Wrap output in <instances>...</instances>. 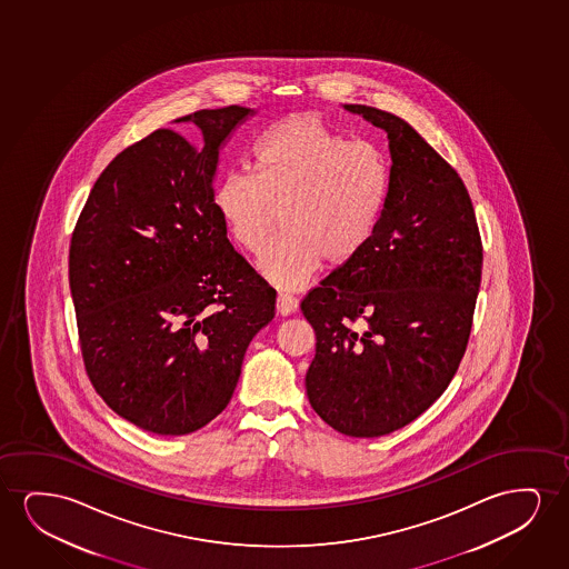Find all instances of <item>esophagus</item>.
<instances>
[{"instance_id": "esophagus-1", "label": "esophagus", "mask_w": 569, "mask_h": 569, "mask_svg": "<svg viewBox=\"0 0 569 569\" xmlns=\"http://www.w3.org/2000/svg\"><path fill=\"white\" fill-rule=\"evenodd\" d=\"M296 311V297L289 296V293H280V296H278V312H280L281 317H288V315H291V312Z\"/></svg>"}]
</instances>
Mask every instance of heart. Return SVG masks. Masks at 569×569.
Segmentation results:
<instances>
[{"label": "heart", "mask_w": 569, "mask_h": 569, "mask_svg": "<svg viewBox=\"0 0 569 569\" xmlns=\"http://www.w3.org/2000/svg\"><path fill=\"white\" fill-rule=\"evenodd\" d=\"M390 167L373 141L348 140L315 112H296L258 140L252 174H227L216 210L237 244L257 254L280 226L286 234L258 260L281 288H296L328 260L343 266L373 239L387 206Z\"/></svg>", "instance_id": "b5f03b06"}]
</instances>
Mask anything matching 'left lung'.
Here are the masks:
<instances>
[{
	"label": "left lung",
	"instance_id": "left-lung-1",
	"mask_svg": "<svg viewBox=\"0 0 569 569\" xmlns=\"http://www.w3.org/2000/svg\"><path fill=\"white\" fill-rule=\"evenodd\" d=\"M387 132L390 187L373 239L301 303L317 336L312 410L350 437L405 428L459 369L482 278L475 208L457 171L402 118L343 104Z\"/></svg>",
	"mask_w": 569,
	"mask_h": 569
}]
</instances>
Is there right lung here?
Masks as SVG:
<instances>
[{
    "label": "right lung",
    "mask_w": 569,
    "mask_h": 569,
    "mask_svg": "<svg viewBox=\"0 0 569 569\" xmlns=\"http://www.w3.org/2000/svg\"><path fill=\"white\" fill-rule=\"evenodd\" d=\"M254 110H198L118 153L71 234L70 289L94 390L157 436L226 410L276 291L231 247L216 210L219 151Z\"/></svg>",
    "instance_id": "1"
}]
</instances>
